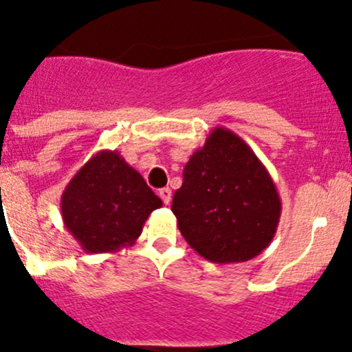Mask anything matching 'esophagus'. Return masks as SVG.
<instances>
[{"label":"esophagus","mask_w":352,"mask_h":352,"mask_svg":"<svg viewBox=\"0 0 352 352\" xmlns=\"http://www.w3.org/2000/svg\"><path fill=\"white\" fill-rule=\"evenodd\" d=\"M158 195H160V199L165 204H170V201H172V190H170L168 187L160 188V190H158Z\"/></svg>","instance_id":"1"}]
</instances>
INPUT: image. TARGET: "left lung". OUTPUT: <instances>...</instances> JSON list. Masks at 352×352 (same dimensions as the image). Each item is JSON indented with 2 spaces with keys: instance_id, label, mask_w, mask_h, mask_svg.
Listing matches in <instances>:
<instances>
[{
  "instance_id": "8db88e82",
  "label": "left lung",
  "mask_w": 352,
  "mask_h": 352,
  "mask_svg": "<svg viewBox=\"0 0 352 352\" xmlns=\"http://www.w3.org/2000/svg\"><path fill=\"white\" fill-rule=\"evenodd\" d=\"M172 212L184 239L217 265L258 256L272 239L282 201L272 175L231 129L216 126L190 155Z\"/></svg>"
}]
</instances>
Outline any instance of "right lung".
Returning <instances> with one entry per match:
<instances>
[{
  "mask_svg": "<svg viewBox=\"0 0 352 352\" xmlns=\"http://www.w3.org/2000/svg\"><path fill=\"white\" fill-rule=\"evenodd\" d=\"M162 199L124 162L101 150L77 170L62 192V221L86 253H114L136 243Z\"/></svg>",
  "mask_w": 352,
  "mask_h": 352,
  "instance_id": "right-lung-1",
  "label": "right lung"
}]
</instances>
